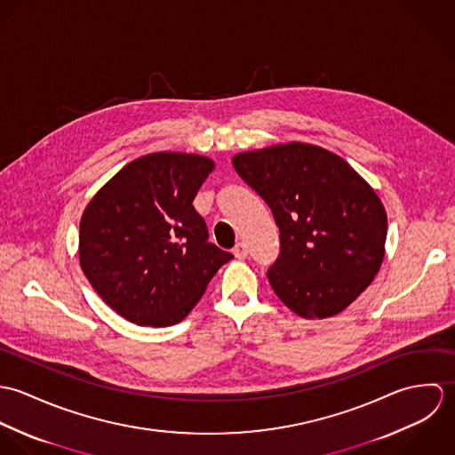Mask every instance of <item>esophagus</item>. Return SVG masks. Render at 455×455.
I'll list each match as a JSON object with an SVG mask.
<instances>
[{
    "mask_svg": "<svg viewBox=\"0 0 455 455\" xmlns=\"http://www.w3.org/2000/svg\"><path fill=\"white\" fill-rule=\"evenodd\" d=\"M233 254H235V258H238V259H245V258L249 256V249H247V245H245L243 242H238L236 247L233 249Z\"/></svg>",
    "mask_w": 455,
    "mask_h": 455,
    "instance_id": "34e87169",
    "label": "esophagus"
}]
</instances>
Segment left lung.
Listing matches in <instances>:
<instances>
[{
  "label": "left lung",
  "mask_w": 455,
  "mask_h": 455,
  "mask_svg": "<svg viewBox=\"0 0 455 455\" xmlns=\"http://www.w3.org/2000/svg\"><path fill=\"white\" fill-rule=\"evenodd\" d=\"M233 166L280 229V254L266 273L275 294L305 319L345 310L384 260L380 197L345 159L310 143L242 152Z\"/></svg>",
  "instance_id": "1"
}]
</instances>
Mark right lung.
<instances>
[{"mask_svg": "<svg viewBox=\"0 0 455 455\" xmlns=\"http://www.w3.org/2000/svg\"><path fill=\"white\" fill-rule=\"evenodd\" d=\"M213 161L182 152L138 157L89 201L80 220V266L121 317L164 327L186 319L233 254L208 242L193 206Z\"/></svg>", "mask_w": 455, "mask_h": 455, "instance_id": "1", "label": "right lung"}]
</instances>
